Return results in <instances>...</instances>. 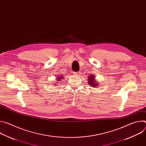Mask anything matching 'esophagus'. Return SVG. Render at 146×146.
Segmentation results:
<instances>
[{"label":"esophagus","instance_id":"esophagus-1","mask_svg":"<svg viewBox=\"0 0 146 146\" xmlns=\"http://www.w3.org/2000/svg\"><path fill=\"white\" fill-rule=\"evenodd\" d=\"M80 74H81V73H80V72H74V74H76V76H79V75H80Z\"/></svg>","mask_w":146,"mask_h":146}]
</instances>
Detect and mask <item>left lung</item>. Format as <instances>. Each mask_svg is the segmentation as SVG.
<instances>
[{"instance_id":"1","label":"left lung","mask_w":146,"mask_h":146,"mask_svg":"<svg viewBox=\"0 0 146 146\" xmlns=\"http://www.w3.org/2000/svg\"><path fill=\"white\" fill-rule=\"evenodd\" d=\"M88 84H90L91 86H92V87H96V86H98V84H97V82H95L94 80V76H93V75H91L89 77V80H88Z\"/></svg>"}]
</instances>
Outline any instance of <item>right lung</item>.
<instances>
[{
	"instance_id": "right-lung-1",
	"label": "right lung",
	"mask_w": 146,
	"mask_h": 146,
	"mask_svg": "<svg viewBox=\"0 0 146 146\" xmlns=\"http://www.w3.org/2000/svg\"><path fill=\"white\" fill-rule=\"evenodd\" d=\"M62 77H64V76H62ZM62 78H63V77H62L61 76H60V77H58V81H60V80H62Z\"/></svg>"
}]
</instances>
